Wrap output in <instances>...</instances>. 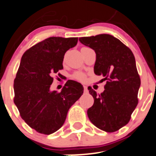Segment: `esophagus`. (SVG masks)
I'll return each mask as SVG.
<instances>
[{
	"mask_svg": "<svg viewBox=\"0 0 156 156\" xmlns=\"http://www.w3.org/2000/svg\"><path fill=\"white\" fill-rule=\"evenodd\" d=\"M83 88H84V92L85 93H87L88 92H89V90H88V87L86 86H83Z\"/></svg>",
	"mask_w": 156,
	"mask_h": 156,
	"instance_id": "34e87169",
	"label": "esophagus"
}]
</instances>
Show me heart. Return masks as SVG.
I'll list each match as a JSON object with an SVG mask.
<instances>
[{
	"label": "heart",
	"mask_w": 156,
	"mask_h": 156,
	"mask_svg": "<svg viewBox=\"0 0 156 156\" xmlns=\"http://www.w3.org/2000/svg\"><path fill=\"white\" fill-rule=\"evenodd\" d=\"M84 48H86V47H84ZM74 77L76 79H77V80H81V81H84V80H86V76H85V75L82 73H75Z\"/></svg>",
	"instance_id": "heart-1"
}]
</instances>
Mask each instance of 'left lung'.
Returning a JSON list of instances; mask_svg holds the SVG:
<instances>
[{"label":"left lung","mask_w":156,"mask_h":156,"mask_svg":"<svg viewBox=\"0 0 156 156\" xmlns=\"http://www.w3.org/2000/svg\"><path fill=\"white\" fill-rule=\"evenodd\" d=\"M80 42L96 54L94 73L108 80L104 92L97 94L88 87L94 104L87 111L91 122L105 132L125 126L138 104L140 78L133 52L119 39L109 34L82 37Z\"/></svg>","instance_id":"1"}]
</instances>
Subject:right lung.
Wrapping results in <instances>:
<instances>
[{
  "instance_id": "right-lung-1",
  "label": "right lung",
  "mask_w": 156,
  "mask_h": 156,
  "mask_svg": "<svg viewBox=\"0 0 156 156\" xmlns=\"http://www.w3.org/2000/svg\"><path fill=\"white\" fill-rule=\"evenodd\" d=\"M78 38L50 37L27 50L21 58L13 84L14 104L31 128L49 135L64 124L70 108L83 93V86L68 80L61 92L51 90L52 75L62 70L66 51Z\"/></svg>"
}]
</instances>
